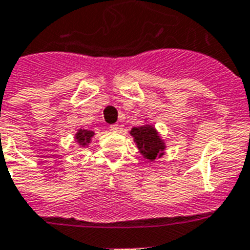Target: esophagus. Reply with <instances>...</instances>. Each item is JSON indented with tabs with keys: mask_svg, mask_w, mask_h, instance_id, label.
Segmentation results:
<instances>
[{
	"mask_svg": "<svg viewBox=\"0 0 250 250\" xmlns=\"http://www.w3.org/2000/svg\"><path fill=\"white\" fill-rule=\"evenodd\" d=\"M109 129H110L111 132H117L119 129V125H109Z\"/></svg>",
	"mask_w": 250,
	"mask_h": 250,
	"instance_id": "1",
	"label": "esophagus"
}]
</instances>
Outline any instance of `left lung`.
<instances>
[{
    "label": "left lung",
    "mask_w": 250,
    "mask_h": 250,
    "mask_svg": "<svg viewBox=\"0 0 250 250\" xmlns=\"http://www.w3.org/2000/svg\"><path fill=\"white\" fill-rule=\"evenodd\" d=\"M133 137V141L137 145V149L145 159L150 162L155 160V158L162 157L166 149V144L160 139L159 133L151 125H145L141 127H133L129 132Z\"/></svg>",
    "instance_id": "1"
}]
</instances>
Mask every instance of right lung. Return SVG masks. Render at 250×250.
<instances>
[{
    "label": "right lung",
    "mask_w": 250,
    "mask_h": 250,
    "mask_svg": "<svg viewBox=\"0 0 250 250\" xmlns=\"http://www.w3.org/2000/svg\"><path fill=\"white\" fill-rule=\"evenodd\" d=\"M93 131L90 129H79L76 133V141L78 143L79 146H87L91 143V139L93 137Z\"/></svg>",
    "instance_id": "1"
}]
</instances>
